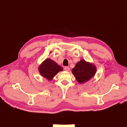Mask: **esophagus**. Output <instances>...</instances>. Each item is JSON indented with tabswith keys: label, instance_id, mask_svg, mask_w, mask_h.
Returning <instances> with one entry per match:
<instances>
[{
	"label": "esophagus",
	"instance_id": "1",
	"mask_svg": "<svg viewBox=\"0 0 127 127\" xmlns=\"http://www.w3.org/2000/svg\"><path fill=\"white\" fill-rule=\"evenodd\" d=\"M64 70H65V71H69L70 70V68H69V67H66V66H65V67H64Z\"/></svg>",
	"mask_w": 127,
	"mask_h": 127
}]
</instances>
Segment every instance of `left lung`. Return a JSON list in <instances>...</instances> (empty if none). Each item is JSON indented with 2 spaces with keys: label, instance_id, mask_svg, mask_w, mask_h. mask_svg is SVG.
<instances>
[{
  "label": "left lung",
  "instance_id": "1",
  "mask_svg": "<svg viewBox=\"0 0 127 127\" xmlns=\"http://www.w3.org/2000/svg\"><path fill=\"white\" fill-rule=\"evenodd\" d=\"M72 72L78 82L81 84L87 82L95 76L96 67L85 60H81L76 64Z\"/></svg>",
  "mask_w": 127,
  "mask_h": 127
}]
</instances>
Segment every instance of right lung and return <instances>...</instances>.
Instances as JSON below:
<instances>
[{
  "label": "right lung",
  "instance_id": "add662e5",
  "mask_svg": "<svg viewBox=\"0 0 127 127\" xmlns=\"http://www.w3.org/2000/svg\"><path fill=\"white\" fill-rule=\"evenodd\" d=\"M39 72L41 75L50 80L59 71L63 70L62 67L49 58L45 60L39 66Z\"/></svg>",
  "mask_w": 127,
  "mask_h": 127
}]
</instances>
